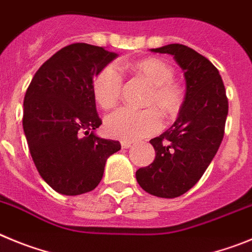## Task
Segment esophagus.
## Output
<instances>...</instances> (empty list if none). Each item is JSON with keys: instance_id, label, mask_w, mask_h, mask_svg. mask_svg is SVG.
Instances as JSON below:
<instances>
[{"instance_id": "esophagus-1", "label": "esophagus", "mask_w": 252, "mask_h": 252, "mask_svg": "<svg viewBox=\"0 0 252 252\" xmlns=\"http://www.w3.org/2000/svg\"><path fill=\"white\" fill-rule=\"evenodd\" d=\"M131 143H133L131 140H122L121 144H122V147H123L124 149H126V148H129V147L131 146Z\"/></svg>"}]
</instances>
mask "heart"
Wrapping results in <instances>:
<instances>
[{
    "label": "heart",
    "mask_w": 252,
    "mask_h": 252,
    "mask_svg": "<svg viewBox=\"0 0 252 252\" xmlns=\"http://www.w3.org/2000/svg\"><path fill=\"white\" fill-rule=\"evenodd\" d=\"M123 72L143 79L151 84L143 105L146 109H121L105 121L106 133L114 138L130 140L154 134L162 126V118H173L183 104L182 88L173 81L172 66L158 58H144L121 64ZM115 65H106L95 75L93 93L103 109H114L122 99L123 75Z\"/></svg>",
    "instance_id": "1"
}]
</instances>
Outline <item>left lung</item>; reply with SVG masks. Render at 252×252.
Instances as JSON below:
<instances>
[{
    "label": "left lung",
    "instance_id": "left-lung-1",
    "mask_svg": "<svg viewBox=\"0 0 252 252\" xmlns=\"http://www.w3.org/2000/svg\"><path fill=\"white\" fill-rule=\"evenodd\" d=\"M173 55L186 78V95L173 126L151 139L156 158L135 173L140 187L153 196L176 198L203 176L225 134L228 100L219 70L208 59L181 44L152 49Z\"/></svg>",
    "mask_w": 252,
    "mask_h": 252
}]
</instances>
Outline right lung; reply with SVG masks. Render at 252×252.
<instances>
[{
  "mask_svg": "<svg viewBox=\"0 0 252 252\" xmlns=\"http://www.w3.org/2000/svg\"><path fill=\"white\" fill-rule=\"evenodd\" d=\"M118 54L76 42L40 66L24 99L25 135L42 180L66 196L93 191L103 178L106 158L121 151L118 140L93 133L101 119L93 78Z\"/></svg>",
  "mask_w": 252,
  "mask_h": 252,
  "instance_id": "add662e5",
  "label": "right lung"
}]
</instances>
